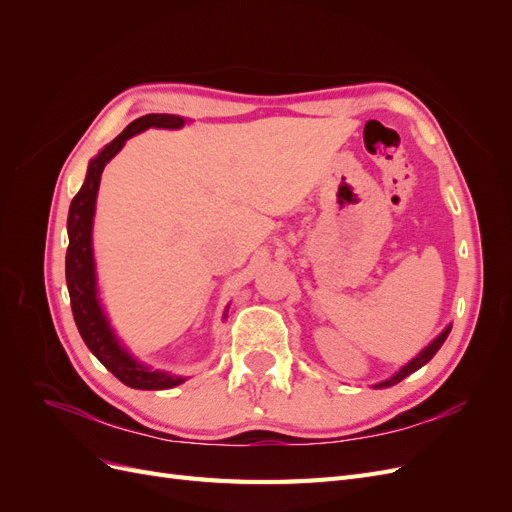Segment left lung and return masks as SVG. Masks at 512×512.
Wrapping results in <instances>:
<instances>
[{
    "instance_id": "8db88e82",
    "label": "left lung",
    "mask_w": 512,
    "mask_h": 512,
    "mask_svg": "<svg viewBox=\"0 0 512 512\" xmlns=\"http://www.w3.org/2000/svg\"><path fill=\"white\" fill-rule=\"evenodd\" d=\"M448 333H451V327H446L436 339H433V342L427 346V348H423L421 352H418L414 359L408 363V365H404L401 367L395 376H391L389 380H382V382H378V384H374L376 389H386V386H393V384H397V382H401L404 380L406 376H410L412 371H416V369H421L425 363H429L431 359H433V354H436L440 348H442V344L446 342V337H448Z\"/></svg>"
}]
</instances>
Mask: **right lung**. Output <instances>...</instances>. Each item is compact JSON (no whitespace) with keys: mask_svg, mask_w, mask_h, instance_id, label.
Listing matches in <instances>:
<instances>
[{"mask_svg":"<svg viewBox=\"0 0 512 512\" xmlns=\"http://www.w3.org/2000/svg\"><path fill=\"white\" fill-rule=\"evenodd\" d=\"M185 123L179 115H160L151 113L134 119L115 141L108 143L98 156L89 162L87 177L81 185L79 194L72 198L68 211V252H66V282L70 292L72 316L79 329L83 342L94 352L96 359L121 380L126 386L141 391H162L173 389L185 378L173 376L162 369H151L145 363H138L134 356L121 346L104 309L98 299L96 284V262H94V245H91V230H94V213L96 198L100 188V177L104 166L111 162L128 138L143 132L147 128H168L177 130Z\"/></svg>","mask_w":512,"mask_h":512,"instance_id":"add662e5","label":"right lung"}]
</instances>
